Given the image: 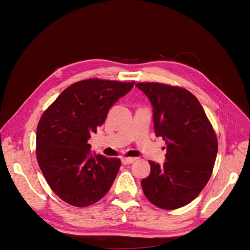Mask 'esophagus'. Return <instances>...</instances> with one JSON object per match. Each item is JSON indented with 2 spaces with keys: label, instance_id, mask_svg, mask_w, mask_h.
I'll list each match as a JSON object with an SVG mask.
<instances>
[{
  "label": "esophagus",
  "instance_id": "1",
  "mask_svg": "<svg viewBox=\"0 0 250 250\" xmlns=\"http://www.w3.org/2000/svg\"><path fill=\"white\" fill-rule=\"evenodd\" d=\"M134 161H135L134 157H124V158H122V164L123 165H129V164L134 163Z\"/></svg>",
  "mask_w": 250,
  "mask_h": 250
}]
</instances>
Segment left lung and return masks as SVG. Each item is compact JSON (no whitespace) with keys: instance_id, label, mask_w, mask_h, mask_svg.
<instances>
[{"instance_id":"1","label":"left lung","mask_w":250,"mask_h":250,"mask_svg":"<svg viewBox=\"0 0 250 250\" xmlns=\"http://www.w3.org/2000/svg\"><path fill=\"white\" fill-rule=\"evenodd\" d=\"M153 106L156 137L167 144L163 166L149 161V176L141 181L146 198L163 209L193 201L207 186L218 152L214 128L200 102L188 89L158 82H140Z\"/></svg>"}]
</instances>
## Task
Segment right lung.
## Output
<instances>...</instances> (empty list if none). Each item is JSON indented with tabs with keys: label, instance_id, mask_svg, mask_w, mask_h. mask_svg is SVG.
I'll use <instances>...</instances> for the list:
<instances>
[{
	"label": "right lung",
	"instance_id": "1",
	"mask_svg": "<svg viewBox=\"0 0 250 250\" xmlns=\"http://www.w3.org/2000/svg\"><path fill=\"white\" fill-rule=\"evenodd\" d=\"M132 82L90 78L66 87L44 110L36 129V158L48 185L73 207L103 198L119 172V158L90 154L87 141Z\"/></svg>",
	"mask_w": 250,
	"mask_h": 250
}]
</instances>
